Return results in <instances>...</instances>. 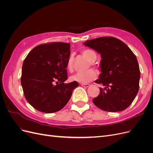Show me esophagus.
Wrapping results in <instances>:
<instances>
[{"label": "esophagus", "mask_w": 153, "mask_h": 153, "mask_svg": "<svg viewBox=\"0 0 153 153\" xmlns=\"http://www.w3.org/2000/svg\"><path fill=\"white\" fill-rule=\"evenodd\" d=\"M81 85L84 87H89L90 86V84H81Z\"/></svg>", "instance_id": "34e87169"}]
</instances>
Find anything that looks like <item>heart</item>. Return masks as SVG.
I'll list each match as a JSON object with an SVG mask.
<instances>
[{
	"instance_id": "b5f03b06",
	"label": "heart",
	"mask_w": 153,
	"mask_h": 153,
	"mask_svg": "<svg viewBox=\"0 0 153 153\" xmlns=\"http://www.w3.org/2000/svg\"><path fill=\"white\" fill-rule=\"evenodd\" d=\"M82 53L90 62H93L95 61L96 59V54L94 51L89 49H86L83 50ZM73 67V57L72 55H71L68 59L67 68L68 70L71 71ZM97 77H98V73H96V71L92 70V69H89V70L85 72H77L75 75H72L70 77V79L72 81L82 83V84H86V83L90 82L96 79Z\"/></svg>"
}]
</instances>
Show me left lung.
<instances>
[{
  "label": "left lung",
  "mask_w": 153,
  "mask_h": 153,
  "mask_svg": "<svg viewBox=\"0 0 153 153\" xmlns=\"http://www.w3.org/2000/svg\"><path fill=\"white\" fill-rule=\"evenodd\" d=\"M83 44L96 50L101 57V73L95 82L103 87L92 100L94 104L112 112L128 108L139 89L140 72L135 55L122 41L114 37H101Z\"/></svg>",
  "instance_id": "obj_1"
}]
</instances>
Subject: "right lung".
I'll return each instance as SVG.
<instances>
[{"instance_id": "add662e5", "label": "right lung", "mask_w": 153, "mask_h": 153, "mask_svg": "<svg viewBox=\"0 0 153 153\" xmlns=\"http://www.w3.org/2000/svg\"><path fill=\"white\" fill-rule=\"evenodd\" d=\"M70 44L55 42L37 46L25 59L21 84L28 103L39 112L61 110L70 99L78 82L65 84ZM56 82V85L54 83Z\"/></svg>"}]
</instances>
